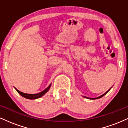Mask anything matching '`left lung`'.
<instances>
[{
    "mask_svg": "<svg viewBox=\"0 0 128 128\" xmlns=\"http://www.w3.org/2000/svg\"><path fill=\"white\" fill-rule=\"evenodd\" d=\"M111 88H112V87H111V88H110L109 90H108L106 92H105V93H104V94H103L102 95H101V96H99V97H97V98H88V97H86V96H83V97H84V98H86V99H92V100H94V99H99V98H102V97L104 96V95H105V94H106L107 93V92H109V91L110 90H111Z\"/></svg>",
    "mask_w": 128,
    "mask_h": 128,
    "instance_id": "1",
    "label": "left lung"
}]
</instances>
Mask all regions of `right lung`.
<instances>
[{
    "label": "right lung",
    "mask_w": 128,
    "mask_h": 128,
    "mask_svg": "<svg viewBox=\"0 0 128 128\" xmlns=\"http://www.w3.org/2000/svg\"><path fill=\"white\" fill-rule=\"evenodd\" d=\"M51 85H52V84H50L48 87H47L46 88L45 90H44L43 91H42V92H39V93H37V94L24 93V92H20V91L18 90L16 88H15V87L14 88H15L16 91H17V92H18L22 97H23V98H26V99H38V98H41V97H42V96H44V95L49 90L50 88V86H51Z\"/></svg>",
    "instance_id": "right-lung-1"
}]
</instances>
